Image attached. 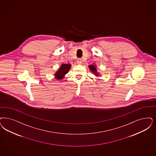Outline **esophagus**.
<instances>
[{
    "mask_svg": "<svg viewBox=\"0 0 156 156\" xmlns=\"http://www.w3.org/2000/svg\"><path fill=\"white\" fill-rule=\"evenodd\" d=\"M76 62H77V63H78V64H81V63H82V59H80V58H79V59H77V60H76Z\"/></svg>",
    "mask_w": 156,
    "mask_h": 156,
    "instance_id": "esophagus-1",
    "label": "esophagus"
}]
</instances>
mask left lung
Wrapping results in <instances>:
<instances>
[{"mask_svg":"<svg viewBox=\"0 0 156 156\" xmlns=\"http://www.w3.org/2000/svg\"><path fill=\"white\" fill-rule=\"evenodd\" d=\"M89 68L90 69V70H91V71H93L96 75H98V74H97V70L96 69V67L94 66L93 65H90L89 66Z\"/></svg>","mask_w":156,"mask_h":156,"instance_id":"8db88e82","label":"left lung"}]
</instances>
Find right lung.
Segmentation results:
<instances>
[{"label":"right lung","instance_id":"add662e5","mask_svg":"<svg viewBox=\"0 0 156 156\" xmlns=\"http://www.w3.org/2000/svg\"><path fill=\"white\" fill-rule=\"evenodd\" d=\"M71 67L70 64H63L60 67L59 70L55 74V78L57 80H62L63 78L66 74L68 73Z\"/></svg>","mask_w":156,"mask_h":156}]
</instances>
